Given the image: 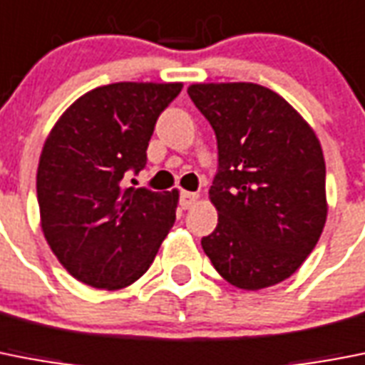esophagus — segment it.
Masks as SVG:
<instances>
[{"label":"esophagus","mask_w":365,"mask_h":365,"mask_svg":"<svg viewBox=\"0 0 365 365\" xmlns=\"http://www.w3.org/2000/svg\"><path fill=\"white\" fill-rule=\"evenodd\" d=\"M198 198H200V195H198V192L182 191V195H180V206H182L183 210H189V207H192L195 204H197Z\"/></svg>","instance_id":"obj_1"}]
</instances>
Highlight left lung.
<instances>
[{"label": "left lung", "instance_id": "obj_1", "mask_svg": "<svg viewBox=\"0 0 365 365\" xmlns=\"http://www.w3.org/2000/svg\"><path fill=\"white\" fill-rule=\"evenodd\" d=\"M187 93L219 148L210 187L219 222L202 249L240 289L280 284L304 263L327 222L319 139L293 106L262 85L195 83Z\"/></svg>", "mask_w": 365, "mask_h": 365}]
</instances>
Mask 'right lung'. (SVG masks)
I'll return each mask as SVG.
<instances>
[{
  "instance_id": "right-lung-1",
  "label": "right lung",
  "mask_w": 365,
  "mask_h": 365,
  "mask_svg": "<svg viewBox=\"0 0 365 365\" xmlns=\"http://www.w3.org/2000/svg\"><path fill=\"white\" fill-rule=\"evenodd\" d=\"M182 83H120L78 98L51 128L36 170L41 226L76 280L122 289L154 262L176 220L178 189L128 187L146 165L158 116Z\"/></svg>"
}]
</instances>
